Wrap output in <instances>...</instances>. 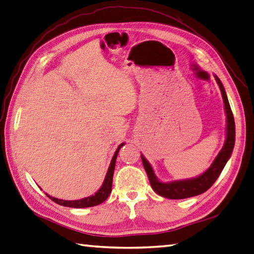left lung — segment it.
Instances as JSON below:
<instances>
[{
  "mask_svg": "<svg viewBox=\"0 0 254 254\" xmlns=\"http://www.w3.org/2000/svg\"><path fill=\"white\" fill-rule=\"evenodd\" d=\"M214 77L216 83L219 84L221 94H222L225 114H227V137H225V142L222 150H221L219 152V154L216 155V158L214 159L213 162H212L211 167L207 169L204 173L199 175V177L177 180V181L171 182L160 181L154 174L153 169H152L149 161H147L144 156L141 155L143 167H144L147 178L150 180L151 187L154 190V192L158 193L161 196L167 197V199L179 200L199 195L201 193L205 192L207 189H210L212 187V184L216 181V179L219 178V175L222 172L223 168L225 167V164H227L230 156L232 154L234 142H236V124H234V118L231 111V108H230V103L227 93H225L224 86L222 83H221L218 76L214 75Z\"/></svg>",
  "mask_w": 254,
  "mask_h": 254,
  "instance_id": "1",
  "label": "left lung"
}]
</instances>
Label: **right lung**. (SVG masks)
I'll return each mask as SVG.
<instances>
[{
  "mask_svg": "<svg viewBox=\"0 0 254 254\" xmlns=\"http://www.w3.org/2000/svg\"><path fill=\"white\" fill-rule=\"evenodd\" d=\"M124 144H126V143H121V144L118 146V149H117V151H115V153L111 160V163H110V167L108 169L107 175H105L103 184L99 189V191L95 192L93 195L86 196V197H84V199L73 200V201L61 200V199H57V197L51 196L49 194H47V195L50 197L51 200L54 201L55 203L63 205V206L76 207V209H80V207H90V206L101 204L102 202H104L108 199L110 193H111V191H112V181H113V173H114V169H115V161H117V156H118L120 149H121Z\"/></svg>",
  "mask_w": 254,
  "mask_h": 254,
  "instance_id": "1",
  "label": "right lung"
}]
</instances>
